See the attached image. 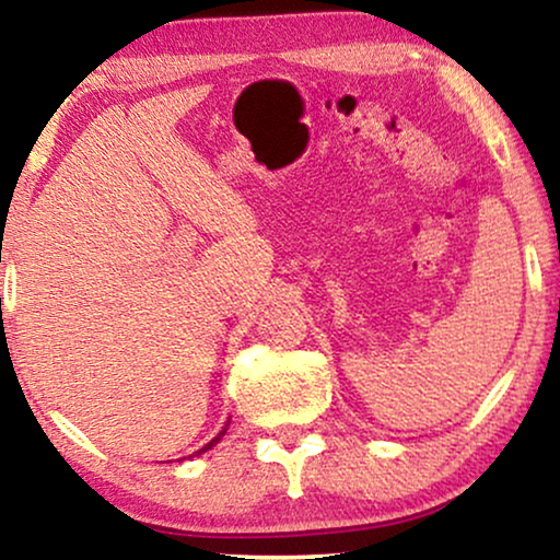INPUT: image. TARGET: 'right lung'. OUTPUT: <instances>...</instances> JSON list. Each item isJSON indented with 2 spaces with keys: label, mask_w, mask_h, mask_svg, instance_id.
<instances>
[{
  "label": "right lung",
  "mask_w": 560,
  "mask_h": 560,
  "mask_svg": "<svg viewBox=\"0 0 560 560\" xmlns=\"http://www.w3.org/2000/svg\"><path fill=\"white\" fill-rule=\"evenodd\" d=\"M219 439H221V435H219ZM219 439H213V441H211V443H206V446H203V448H201V451H196V456H198V454H203V451H209V448H211V446H213V443H217V441H219Z\"/></svg>",
  "instance_id": "add662e5"
}]
</instances>
